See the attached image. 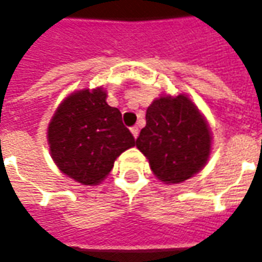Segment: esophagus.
<instances>
[{"instance_id": "esophagus-1", "label": "esophagus", "mask_w": 262, "mask_h": 262, "mask_svg": "<svg viewBox=\"0 0 262 262\" xmlns=\"http://www.w3.org/2000/svg\"><path fill=\"white\" fill-rule=\"evenodd\" d=\"M130 132H132V135H133V137L137 139V136H139V127H137V126H133V127L130 129Z\"/></svg>"}]
</instances>
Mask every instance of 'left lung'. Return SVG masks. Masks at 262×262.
<instances>
[{
	"mask_svg": "<svg viewBox=\"0 0 262 262\" xmlns=\"http://www.w3.org/2000/svg\"><path fill=\"white\" fill-rule=\"evenodd\" d=\"M136 147L164 184H181L206 165L212 132L202 112L185 94L156 98L146 112V126Z\"/></svg>",
	"mask_w": 262,
	"mask_h": 262,
	"instance_id": "1",
	"label": "left lung"
}]
</instances>
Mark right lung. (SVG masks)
I'll use <instances>...</instances> for the list:
<instances>
[{"label": "right lung", "instance_id": "obj_1", "mask_svg": "<svg viewBox=\"0 0 262 262\" xmlns=\"http://www.w3.org/2000/svg\"><path fill=\"white\" fill-rule=\"evenodd\" d=\"M48 143L59 170L90 187L103 181L115 160L136 144L102 86L71 92L61 101L49 123Z\"/></svg>", "mask_w": 262, "mask_h": 262}]
</instances>
